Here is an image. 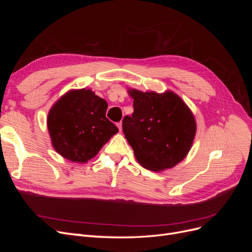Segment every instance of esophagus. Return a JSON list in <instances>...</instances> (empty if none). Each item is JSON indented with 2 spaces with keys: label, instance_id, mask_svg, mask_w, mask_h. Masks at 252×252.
<instances>
[{
  "label": "esophagus",
  "instance_id": "34e87169",
  "mask_svg": "<svg viewBox=\"0 0 252 252\" xmlns=\"http://www.w3.org/2000/svg\"><path fill=\"white\" fill-rule=\"evenodd\" d=\"M117 125H118V127H119V130L122 131V123H121V122H120V123H118Z\"/></svg>",
  "mask_w": 252,
  "mask_h": 252
}]
</instances>
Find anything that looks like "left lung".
<instances>
[{
    "label": "left lung",
    "mask_w": 252,
    "mask_h": 252,
    "mask_svg": "<svg viewBox=\"0 0 252 252\" xmlns=\"http://www.w3.org/2000/svg\"><path fill=\"white\" fill-rule=\"evenodd\" d=\"M133 113L123 119V132L135 158L148 170L172 168L187 156L196 131L193 114L172 91L130 89Z\"/></svg>",
    "instance_id": "obj_1"
}]
</instances>
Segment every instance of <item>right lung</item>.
<instances>
[{
	"mask_svg": "<svg viewBox=\"0 0 252 252\" xmlns=\"http://www.w3.org/2000/svg\"><path fill=\"white\" fill-rule=\"evenodd\" d=\"M108 104L90 89L70 90L52 106L47 127L53 148L71 162L94 158L119 129L106 118Z\"/></svg>",
	"mask_w": 252,
	"mask_h": 252,
	"instance_id": "add662e5",
	"label": "right lung"
}]
</instances>
